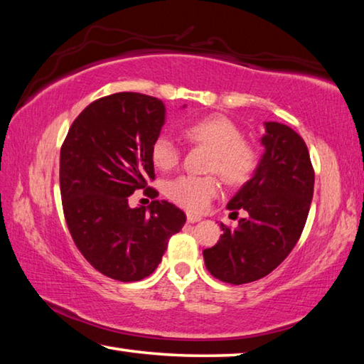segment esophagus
<instances>
[{"instance_id": "obj_1", "label": "esophagus", "mask_w": 364, "mask_h": 364, "mask_svg": "<svg viewBox=\"0 0 364 364\" xmlns=\"http://www.w3.org/2000/svg\"><path fill=\"white\" fill-rule=\"evenodd\" d=\"M202 218L197 217V215L193 213H188V223H197V221H200Z\"/></svg>"}]
</instances>
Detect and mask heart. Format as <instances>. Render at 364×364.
<instances>
[{
	"instance_id": "b5f03b06",
	"label": "heart",
	"mask_w": 364,
	"mask_h": 364,
	"mask_svg": "<svg viewBox=\"0 0 364 364\" xmlns=\"http://www.w3.org/2000/svg\"><path fill=\"white\" fill-rule=\"evenodd\" d=\"M183 134L191 143L212 151L207 171L218 173L225 183L239 186L254 176L260 154L249 139L242 138L241 128L226 115L210 114L189 122L183 128ZM151 159L159 170L167 171L180 164L181 152L168 136L159 134L152 141ZM218 191L220 181L213 175H181L165 186V194L170 200L194 213L204 210L213 197H217Z\"/></svg>"
}]
</instances>
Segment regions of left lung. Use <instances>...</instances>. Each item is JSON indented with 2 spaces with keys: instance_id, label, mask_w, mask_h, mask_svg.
<instances>
[{
  "instance_id": "left-lung-1",
  "label": "left lung",
  "mask_w": 364,
  "mask_h": 364,
  "mask_svg": "<svg viewBox=\"0 0 364 364\" xmlns=\"http://www.w3.org/2000/svg\"><path fill=\"white\" fill-rule=\"evenodd\" d=\"M264 152L254 176L228 202L237 215V228L221 223L220 241L204 250L213 278L230 284L262 279L284 262L297 244L310 212L315 186L305 141L292 128L264 122Z\"/></svg>"
}]
</instances>
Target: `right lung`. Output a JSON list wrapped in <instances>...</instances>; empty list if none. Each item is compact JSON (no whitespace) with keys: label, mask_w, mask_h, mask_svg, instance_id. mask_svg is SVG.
<instances>
[{"label":"right lung","mask_w":364,"mask_h":364,"mask_svg":"<svg viewBox=\"0 0 364 364\" xmlns=\"http://www.w3.org/2000/svg\"><path fill=\"white\" fill-rule=\"evenodd\" d=\"M167 109L141 93L104 96L83 109L60 147L59 183L72 239L91 267L122 282L154 273L186 215L167 200L132 208L128 197L154 180L151 146Z\"/></svg>","instance_id":"add662e5"}]
</instances>
